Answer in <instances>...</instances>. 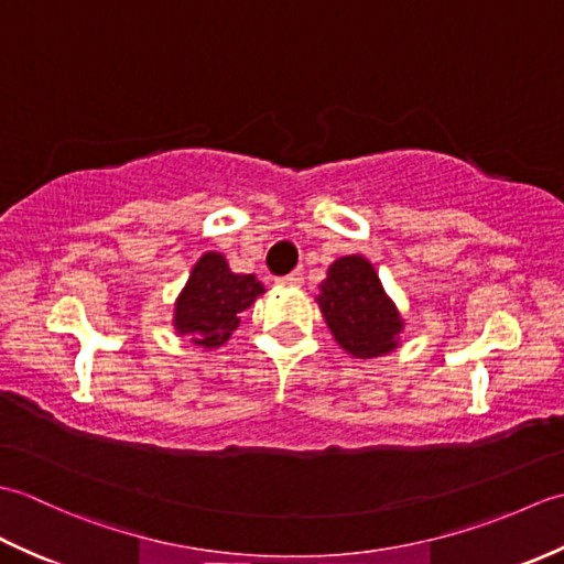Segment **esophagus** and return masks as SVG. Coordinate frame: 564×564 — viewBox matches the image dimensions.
<instances>
[{
    "instance_id": "obj_1",
    "label": "esophagus",
    "mask_w": 564,
    "mask_h": 564,
    "mask_svg": "<svg viewBox=\"0 0 564 564\" xmlns=\"http://www.w3.org/2000/svg\"><path fill=\"white\" fill-rule=\"evenodd\" d=\"M279 283H283V285H303V273L301 271H291L289 275H283V279H279Z\"/></svg>"
}]
</instances>
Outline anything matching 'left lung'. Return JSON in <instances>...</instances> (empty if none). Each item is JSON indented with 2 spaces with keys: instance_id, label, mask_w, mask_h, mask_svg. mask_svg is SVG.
<instances>
[{
  "instance_id": "1",
  "label": "left lung",
  "mask_w": 564,
  "mask_h": 564,
  "mask_svg": "<svg viewBox=\"0 0 564 564\" xmlns=\"http://www.w3.org/2000/svg\"><path fill=\"white\" fill-rule=\"evenodd\" d=\"M317 305L334 339L354 358H376L398 349L402 317L364 257H341L319 285Z\"/></svg>"
}]
</instances>
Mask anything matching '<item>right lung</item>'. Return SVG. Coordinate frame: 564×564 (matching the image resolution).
Listing matches in <instances>:
<instances>
[{
    "mask_svg": "<svg viewBox=\"0 0 564 564\" xmlns=\"http://www.w3.org/2000/svg\"><path fill=\"white\" fill-rule=\"evenodd\" d=\"M263 285L251 273H232L218 251H206L182 295L176 297L174 327L196 346L215 349L223 346L239 327V313L257 301Z\"/></svg>",
    "mask_w": 564,
    "mask_h": 564,
    "instance_id": "1",
    "label": "right lung"
}]
</instances>
